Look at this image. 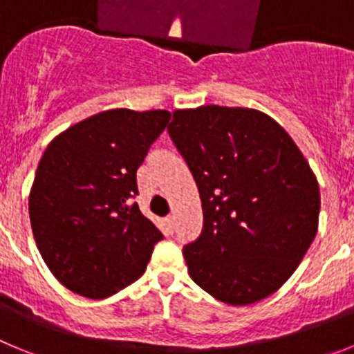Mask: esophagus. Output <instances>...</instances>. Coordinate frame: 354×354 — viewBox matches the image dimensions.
<instances>
[{
	"label": "esophagus",
	"mask_w": 354,
	"mask_h": 354,
	"mask_svg": "<svg viewBox=\"0 0 354 354\" xmlns=\"http://www.w3.org/2000/svg\"><path fill=\"white\" fill-rule=\"evenodd\" d=\"M167 225H168V228H170V230H174V228H175V218H174V216H168Z\"/></svg>",
	"instance_id": "1"
}]
</instances>
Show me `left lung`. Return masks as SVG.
I'll list each match as a JSON object with an SVG mask.
<instances>
[{
  "instance_id": "obj_1",
  "label": "left lung",
  "mask_w": 354,
  "mask_h": 354,
  "mask_svg": "<svg viewBox=\"0 0 354 354\" xmlns=\"http://www.w3.org/2000/svg\"><path fill=\"white\" fill-rule=\"evenodd\" d=\"M168 133L195 177L204 211L202 234L184 246L189 277L227 305L268 298L317 234L321 195L308 161L259 109H175Z\"/></svg>"
}]
</instances>
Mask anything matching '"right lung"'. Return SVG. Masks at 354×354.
Segmentation results:
<instances>
[{"label":"right lung","mask_w":354,"mask_h":354,"mask_svg":"<svg viewBox=\"0 0 354 354\" xmlns=\"http://www.w3.org/2000/svg\"><path fill=\"white\" fill-rule=\"evenodd\" d=\"M167 109H108L49 143L28 209L37 248L55 278L92 299L138 280L162 234L138 204L136 170L165 131Z\"/></svg>","instance_id":"right-lung-1"}]
</instances>
